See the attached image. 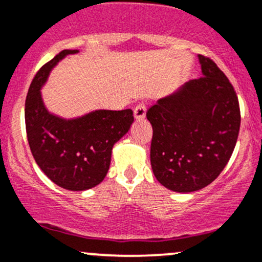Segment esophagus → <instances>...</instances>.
<instances>
[{"mask_svg": "<svg viewBox=\"0 0 262 262\" xmlns=\"http://www.w3.org/2000/svg\"><path fill=\"white\" fill-rule=\"evenodd\" d=\"M145 115H146V106H145L144 102H140L134 108V118L137 121H140V119L145 118Z\"/></svg>", "mask_w": 262, "mask_h": 262, "instance_id": "obj_1", "label": "esophagus"}]
</instances>
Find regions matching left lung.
I'll use <instances>...</instances> for the list:
<instances>
[{
  "mask_svg": "<svg viewBox=\"0 0 262 262\" xmlns=\"http://www.w3.org/2000/svg\"><path fill=\"white\" fill-rule=\"evenodd\" d=\"M203 77L189 80L146 112L150 161L163 187L200 190L223 171L237 144L241 110L234 88L212 59L198 56Z\"/></svg>",
  "mask_w": 262,
  "mask_h": 262,
  "instance_id": "1",
  "label": "left lung"
}]
</instances>
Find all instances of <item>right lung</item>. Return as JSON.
Returning <instances> with one entry per match:
<instances>
[{"instance_id": "1", "label": "right lung", "mask_w": 262, "mask_h": 262, "mask_svg": "<svg viewBox=\"0 0 262 262\" xmlns=\"http://www.w3.org/2000/svg\"><path fill=\"white\" fill-rule=\"evenodd\" d=\"M78 50H63L40 68L25 100V128L31 154L41 171L58 187L83 191L103 181L111 163L112 147L134 121L130 108L96 110L73 119L47 111L41 88L51 69Z\"/></svg>"}]
</instances>
